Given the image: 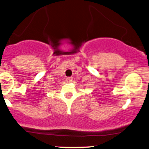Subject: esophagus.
Here are the masks:
<instances>
[{"label": "esophagus", "mask_w": 149, "mask_h": 149, "mask_svg": "<svg viewBox=\"0 0 149 149\" xmlns=\"http://www.w3.org/2000/svg\"><path fill=\"white\" fill-rule=\"evenodd\" d=\"M72 79H73L72 77H68V78H67L66 81H68V82H71V81H72Z\"/></svg>", "instance_id": "esophagus-1"}]
</instances>
